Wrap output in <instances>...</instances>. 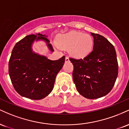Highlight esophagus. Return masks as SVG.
<instances>
[{"label":"esophagus","instance_id":"34e87169","mask_svg":"<svg viewBox=\"0 0 129 129\" xmlns=\"http://www.w3.org/2000/svg\"><path fill=\"white\" fill-rule=\"evenodd\" d=\"M70 60H69V57H68V56H66V62H69Z\"/></svg>","mask_w":129,"mask_h":129}]
</instances>
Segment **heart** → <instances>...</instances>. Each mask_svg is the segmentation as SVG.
<instances>
[{"label": "heart", "mask_w": 129, "mask_h": 129, "mask_svg": "<svg viewBox=\"0 0 129 129\" xmlns=\"http://www.w3.org/2000/svg\"><path fill=\"white\" fill-rule=\"evenodd\" d=\"M56 44L61 48L69 49L73 57L84 58L92 51L93 40L88 34L70 32L59 35L56 39Z\"/></svg>", "instance_id": "obj_1"}]
</instances>
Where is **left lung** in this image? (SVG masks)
I'll list each match as a JSON object with an SVG mask.
<instances>
[{
  "mask_svg": "<svg viewBox=\"0 0 129 129\" xmlns=\"http://www.w3.org/2000/svg\"><path fill=\"white\" fill-rule=\"evenodd\" d=\"M93 51L84 59L70 58L73 65V79L76 90L88 99L100 98L112 89L118 75L113 45L104 37L91 33Z\"/></svg>",
  "mask_w": 129,
  "mask_h": 129,
  "instance_id": "obj_1",
  "label": "left lung"
}]
</instances>
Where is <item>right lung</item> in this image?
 <instances>
[{"mask_svg": "<svg viewBox=\"0 0 129 129\" xmlns=\"http://www.w3.org/2000/svg\"><path fill=\"white\" fill-rule=\"evenodd\" d=\"M47 36L36 34L26 36L16 44L9 60L8 72L16 91L22 96L39 100L51 92L56 76L65 62V56L51 60L33 52L35 41H44L54 51Z\"/></svg>", "mask_w": 129, "mask_h": 129, "instance_id": "add662e5", "label": "right lung"}]
</instances>
